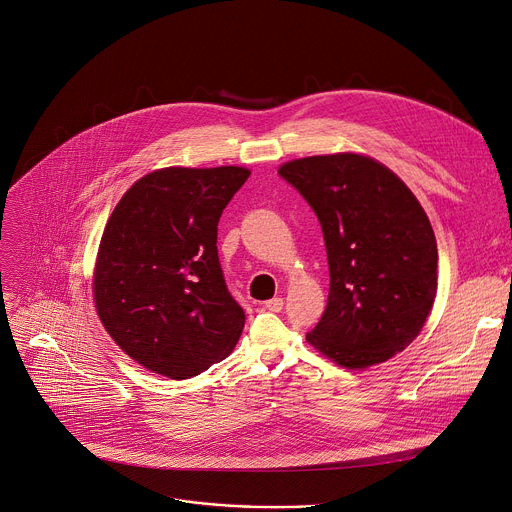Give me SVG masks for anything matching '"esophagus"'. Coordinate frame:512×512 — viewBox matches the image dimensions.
Wrapping results in <instances>:
<instances>
[{
	"label": "esophagus",
	"mask_w": 512,
	"mask_h": 512,
	"mask_svg": "<svg viewBox=\"0 0 512 512\" xmlns=\"http://www.w3.org/2000/svg\"><path fill=\"white\" fill-rule=\"evenodd\" d=\"M265 307H267L269 311H273V313H279V311L283 309V299H281V297H273V299L265 301Z\"/></svg>",
	"instance_id": "34e87169"
}]
</instances>
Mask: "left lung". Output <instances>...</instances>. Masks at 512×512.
Instances as JSON below:
<instances>
[{"label":"left lung","instance_id":"obj_1","mask_svg":"<svg viewBox=\"0 0 512 512\" xmlns=\"http://www.w3.org/2000/svg\"><path fill=\"white\" fill-rule=\"evenodd\" d=\"M317 215L329 295L307 342L335 364H382L420 333L438 287L432 225L412 191L374 158L339 152L279 168Z\"/></svg>","mask_w":512,"mask_h":512}]
</instances>
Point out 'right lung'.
I'll return each mask as SVG.
<instances>
[{"label":"right lung","mask_w":512,"mask_h":512,"mask_svg":"<svg viewBox=\"0 0 512 512\" xmlns=\"http://www.w3.org/2000/svg\"><path fill=\"white\" fill-rule=\"evenodd\" d=\"M243 166H168L136 181L112 211L96 259L102 325L134 362L187 380L225 360L245 325L217 251Z\"/></svg>","instance_id":"1"}]
</instances>
